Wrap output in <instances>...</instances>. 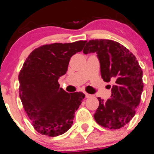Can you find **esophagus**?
<instances>
[{
    "instance_id": "1",
    "label": "esophagus",
    "mask_w": 154,
    "mask_h": 154,
    "mask_svg": "<svg viewBox=\"0 0 154 154\" xmlns=\"http://www.w3.org/2000/svg\"><path fill=\"white\" fill-rule=\"evenodd\" d=\"M85 97L86 98H89L92 97L91 94H88V93H85Z\"/></svg>"
}]
</instances>
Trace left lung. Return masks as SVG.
I'll use <instances>...</instances> for the list:
<instances>
[{"label":"left lung","mask_w":154,"mask_h":154,"mask_svg":"<svg viewBox=\"0 0 154 154\" xmlns=\"http://www.w3.org/2000/svg\"><path fill=\"white\" fill-rule=\"evenodd\" d=\"M83 53H96L102 78L113 83L111 98H97L95 121L110 129L124 127L135 115L143 91L142 71L137 58L122 44L106 39L89 40Z\"/></svg>","instance_id":"8db88e82"}]
</instances>
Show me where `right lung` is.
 I'll return each instance as SVG.
<instances>
[{"label":"right lung","mask_w":154,"mask_h":154,"mask_svg":"<svg viewBox=\"0 0 154 154\" xmlns=\"http://www.w3.org/2000/svg\"><path fill=\"white\" fill-rule=\"evenodd\" d=\"M85 43L44 45L32 51L23 63L18 76L20 98L32 125L42 135L57 137L72 127L85 94L67 93L60 88L58 80Z\"/></svg>","instance_id":"right-lung-1"}]
</instances>
